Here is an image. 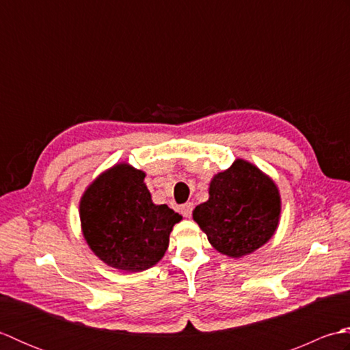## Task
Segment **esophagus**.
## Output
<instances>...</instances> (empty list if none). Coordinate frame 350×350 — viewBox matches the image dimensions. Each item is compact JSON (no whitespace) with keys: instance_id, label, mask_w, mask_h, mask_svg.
<instances>
[{"instance_id":"obj_1","label":"esophagus","mask_w":350,"mask_h":350,"mask_svg":"<svg viewBox=\"0 0 350 350\" xmlns=\"http://www.w3.org/2000/svg\"><path fill=\"white\" fill-rule=\"evenodd\" d=\"M192 209H194V204L192 203H185L182 207H180V212L185 218H191L192 215Z\"/></svg>"}]
</instances>
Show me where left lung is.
Wrapping results in <instances>:
<instances>
[{"label": "left lung", "mask_w": 350, "mask_h": 350, "mask_svg": "<svg viewBox=\"0 0 350 350\" xmlns=\"http://www.w3.org/2000/svg\"><path fill=\"white\" fill-rule=\"evenodd\" d=\"M192 218L215 250L241 258L262 248L277 232L280 189L254 163L237 158L212 177L209 198L196 207Z\"/></svg>", "instance_id": "left-lung-1"}]
</instances>
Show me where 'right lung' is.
I'll use <instances>...</instances> for the list:
<instances>
[{"mask_svg": "<svg viewBox=\"0 0 350 350\" xmlns=\"http://www.w3.org/2000/svg\"><path fill=\"white\" fill-rule=\"evenodd\" d=\"M143 170L118 162L102 171L79 200L81 232L93 254L123 272H141L165 254L182 215L154 204Z\"/></svg>", "mask_w": 350, "mask_h": 350, "instance_id": "obj_1", "label": "right lung"}]
</instances>
